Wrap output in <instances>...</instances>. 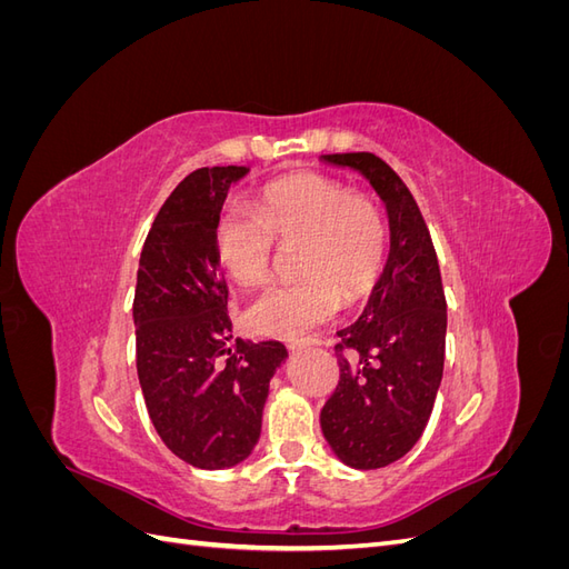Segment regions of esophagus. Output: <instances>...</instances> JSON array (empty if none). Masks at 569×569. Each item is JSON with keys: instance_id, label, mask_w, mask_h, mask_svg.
<instances>
[{"instance_id": "obj_1", "label": "esophagus", "mask_w": 569, "mask_h": 569, "mask_svg": "<svg viewBox=\"0 0 569 569\" xmlns=\"http://www.w3.org/2000/svg\"><path fill=\"white\" fill-rule=\"evenodd\" d=\"M313 343H318V339H295V341H289L287 347H289V351H301L306 347H313Z\"/></svg>"}]
</instances>
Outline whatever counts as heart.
<instances>
[{"mask_svg": "<svg viewBox=\"0 0 569 569\" xmlns=\"http://www.w3.org/2000/svg\"><path fill=\"white\" fill-rule=\"evenodd\" d=\"M301 239L297 270L301 282L266 289L247 311L256 335L301 339L330 322L349 301L363 299L385 263L387 230L380 211L351 189L318 173L268 182L256 197V211L228 206L216 218L213 251L218 266L237 284H263L274 251Z\"/></svg>", "mask_w": 569, "mask_h": 569, "instance_id": "heart-1", "label": "heart"}]
</instances>
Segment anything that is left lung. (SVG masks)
<instances>
[{
    "label": "left lung",
    "instance_id": "left-lung-1",
    "mask_svg": "<svg viewBox=\"0 0 569 569\" xmlns=\"http://www.w3.org/2000/svg\"><path fill=\"white\" fill-rule=\"evenodd\" d=\"M382 199L389 256L360 318L339 330V385L320 412L322 437L353 470L403 458L422 437L443 375L446 297L432 237L403 180L375 153H327Z\"/></svg>",
    "mask_w": 569,
    "mask_h": 569
}]
</instances>
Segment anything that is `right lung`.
Returning <instances> with one entry per match:
<instances>
[{"label":"right lung","instance_id":"obj_1","mask_svg":"<svg viewBox=\"0 0 569 569\" xmlns=\"http://www.w3.org/2000/svg\"><path fill=\"white\" fill-rule=\"evenodd\" d=\"M244 166L189 173L153 220L137 270V377L161 441L199 470L244 462L261 437L280 341L232 339L213 226Z\"/></svg>","mask_w":569,"mask_h":569}]
</instances>
